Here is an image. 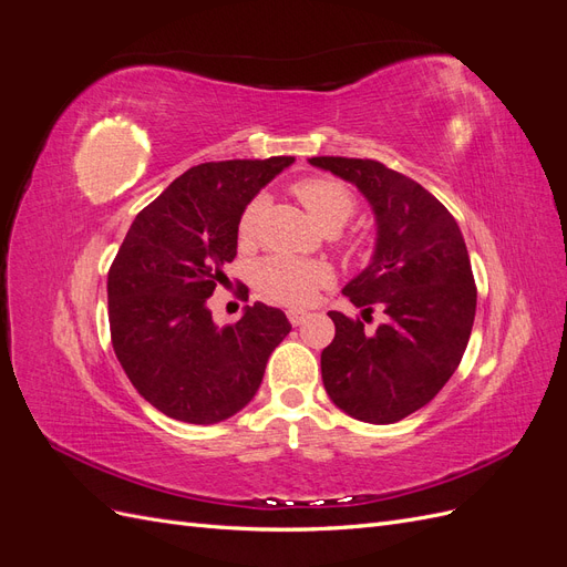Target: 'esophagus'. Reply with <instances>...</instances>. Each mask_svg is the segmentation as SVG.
I'll use <instances>...</instances> for the list:
<instances>
[{
    "mask_svg": "<svg viewBox=\"0 0 567 567\" xmlns=\"http://www.w3.org/2000/svg\"><path fill=\"white\" fill-rule=\"evenodd\" d=\"M307 317H310V315H307L305 310H288V321L293 326H300Z\"/></svg>",
    "mask_w": 567,
    "mask_h": 567,
    "instance_id": "34e87169",
    "label": "esophagus"
}]
</instances>
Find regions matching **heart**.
Returning <instances> with one entry per match:
<instances>
[{
  "label": "heart",
  "mask_w": 567,
  "mask_h": 567,
  "mask_svg": "<svg viewBox=\"0 0 567 567\" xmlns=\"http://www.w3.org/2000/svg\"><path fill=\"white\" fill-rule=\"evenodd\" d=\"M293 194L323 229L336 231L352 217L357 200L350 188L336 177H305L293 184ZM265 196H255L238 219V241L252 244L265 213ZM252 284L274 302L302 307L310 305L321 288L333 284V267L323 260L269 255L252 267Z\"/></svg>",
  "instance_id": "heart-1"
}]
</instances>
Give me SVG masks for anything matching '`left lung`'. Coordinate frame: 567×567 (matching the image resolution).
Instances as JSON below:
<instances>
[{"label":"left lung","instance_id":"1","mask_svg":"<svg viewBox=\"0 0 567 567\" xmlns=\"http://www.w3.org/2000/svg\"><path fill=\"white\" fill-rule=\"evenodd\" d=\"M315 167L354 184L375 217L369 267L342 288L364 319L329 312L336 338L321 352V379L338 409L364 423H394L431 402L466 352L477 290L466 241L452 213L425 188L379 161L317 156Z\"/></svg>","mask_w":567,"mask_h":567}]
</instances>
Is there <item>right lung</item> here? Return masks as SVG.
Returning a JSON list of instances; mask_svg holds the SVG:
<instances>
[{
    "label": "right lung",
    "mask_w": 567,
    "mask_h": 567,
    "mask_svg": "<svg viewBox=\"0 0 567 567\" xmlns=\"http://www.w3.org/2000/svg\"><path fill=\"white\" fill-rule=\"evenodd\" d=\"M293 163H200L134 217L109 269V321L120 367L165 416L210 425L241 411L267 359L290 333L277 307L255 302L217 326L208 298L236 257L238 219L265 184ZM248 293V288H246Z\"/></svg>",
    "instance_id": "add662e5"
}]
</instances>
